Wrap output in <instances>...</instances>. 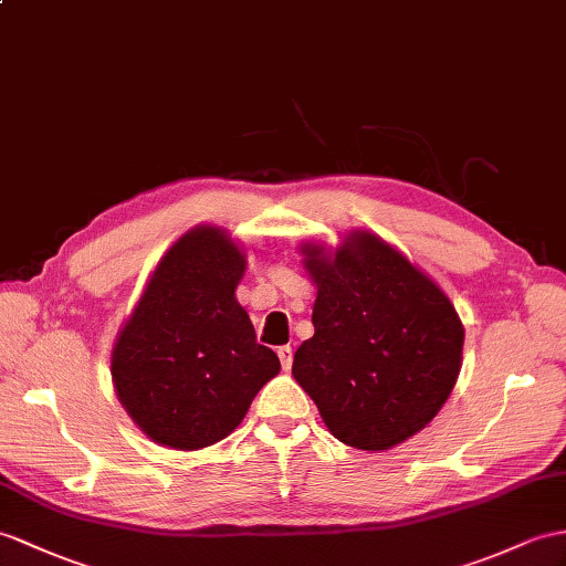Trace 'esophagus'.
<instances>
[{
	"mask_svg": "<svg viewBox=\"0 0 566 566\" xmlns=\"http://www.w3.org/2000/svg\"><path fill=\"white\" fill-rule=\"evenodd\" d=\"M279 357H281V365H283L285 371L293 367V348L291 346H281L279 348Z\"/></svg>",
	"mask_w": 566,
	"mask_h": 566,
	"instance_id": "esophagus-1",
	"label": "esophagus"
}]
</instances>
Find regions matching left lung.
<instances>
[{"label": "left lung", "mask_w": 566, "mask_h": 566, "mask_svg": "<svg viewBox=\"0 0 566 566\" xmlns=\"http://www.w3.org/2000/svg\"><path fill=\"white\" fill-rule=\"evenodd\" d=\"M314 336L293 377L338 442L387 451L430 424L461 371L463 324L420 266L371 230L302 242Z\"/></svg>", "instance_id": "8db88e82"}]
</instances>
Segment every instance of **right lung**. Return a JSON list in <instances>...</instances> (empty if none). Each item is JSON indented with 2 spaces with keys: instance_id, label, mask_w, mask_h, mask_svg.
Wrapping results in <instances>:
<instances>
[{
  "instance_id": "add662e5",
  "label": "right lung",
  "mask_w": 566,
  "mask_h": 566,
  "mask_svg": "<svg viewBox=\"0 0 566 566\" xmlns=\"http://www.w3.org/2000/svg\"><path fill=\"white\" fill-rule=\"evenodd\" d=\"M244 269V247L228 230L195 226L160 256L124 319L109 375L150 442L177 451L220 442L281 371L235 297Z\"/></svg>"
}]
</instances>
